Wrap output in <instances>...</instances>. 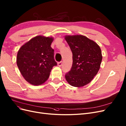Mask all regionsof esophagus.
I'll list each match as a JSON object with an SVG mask.
<instances>
[{
	"label": "esophagus",
	"mask_w": 126,
	"mask_h": 126,
	"mask_svg": "<svg viewBox=\"0 0 126 126\" xmlns=\"http://www.w3.org/2000/svg\"><path fill=\"white\" fill-rule=\"evenodd\" d=\"M58 66H59V67L61 66V65H62V62H58Z\"/></svg>",
	"instance_id": "esophagus-1"
}]
</instances>
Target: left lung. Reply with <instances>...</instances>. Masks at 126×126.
<instances>
[{"label": "left lung", "instance_id": "1", "mask_svg": "<svg viewBox=\"0 0 126 126\" xmlns=\"http://www.w3.org/2000/svg\"><path fill=\"white\" fill-rule=\"evenodd\" d=\"M73 53L71 71L65 75L69 85L81 87L90 83L99 71L102 60L100 46L94 40L81 35H66Z\"/></svg>", "mask_w": 126, "mask_h": 126}]
</instances>
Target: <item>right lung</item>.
Segmentation results:
<instances>
[{"label": "right lung", "instance_id": "add662e5", "mask_svg": "<svg viewBox=\"0 0 126 126\" xmlns=\"http://www.w3.org/2000/svg\"><path fill=\"white\" fill-rule=\"evenodd\" d=\"M52 37L39 35L26 42L18 51L16 64L22 76L34 86L43 84L48 79L54 66Z\"/></svg>", "mask_w": 126, "mask_h": 126}]
</instances>
